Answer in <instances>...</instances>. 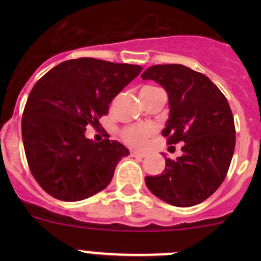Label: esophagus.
Segmentation results:
<instances>
[{"label":"esophagus","instance_id":"1","mask_svg":"<svg viewBox=\"0 0 261 261\" xmlns=\"http://www.w3.org/2000/svg\"><path fill=\"white\" fill-rule=\"evenodd\" d=\"M130 154H131V156H134V158H145V155H146V154H144V152L135 151V150H133Z\"/></svg>","mask_w":261,"mask_h":261}]
</instances>
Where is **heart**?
<instances>
[{
  "label": "heart",
  "instance_id": "b5f03b06",
  "mask_svg": "<svg viewBox=\"0 0 261 261\" xmlns=\"http://www.w3.org/2000/svg\"><path fill=\"white\" fill-rule=\"evenodd\" d=\"M152 88V87H144L143 89ZM151 135V128L145 125H131L122 130L121 136L126 144L135 147H140L145 144L146 139Z\"/></svg>",
  "mask_w": 261,
  "mask_h": 261
}]
</instances>
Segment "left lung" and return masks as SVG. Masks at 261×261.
I'll use <instances>...</instances> for the list:
<instances>
[{
  "label": "left lung",
  "instance_id": "1",
  "mask_svg": "<svg viewBox=\"0 0 261 261\" xmlns=\"http://www.w3.org/2000/svg\"><path fill=\"white\" fill-rule=\"evenodd\" d=\"M141 78L167 91L169 118L162 134L169 145L184 143L181 156L165 160L163 174L145 177L147 188L172 206L201 203L225 179L235 150L227 99L208 77L181 64L152 65Z\"/></svg>",
  "mask_w": 261,
  "mask_h": 261
}]
</instances>
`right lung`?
<instances>
[{
	"mask_svg": "<svg viewBox=\"0 0 261 261\" xmlns=\"http://www.w3.org/2000/svg\"><path fill=\"white\" fill-rule=\"evenodd\" d=\"M141 70L140 65L80 58L60 63L36 82L21 131L31 174L46 193L75 202L109 186L116 165L130 152L109 138L89 140L86 126L97 127L112 99Z\"/></svg>",
	"mask_w": 261,
	"mask_h": 261,
	"instance_id": "add662e5",
	"label": "right lung"
}]
</instances>
